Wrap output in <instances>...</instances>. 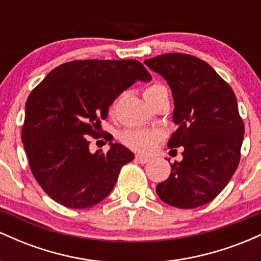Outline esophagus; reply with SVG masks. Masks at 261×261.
Returning a JSON list of instances; mask_svg holds the SVG:
<instances>
[{
	"mask_svg": "<svg viewBox=\"0 0 261 261\" xmlns=\"http://www.w3.org/2000/svg\"><path fill=\"white\" fill-rule=\"evenodd\" d=\"M136 161L140 162L141 164H146V163H148V162H149V158L148 157H145V155H139V154H137L136 155Z\"/></svg>",
	"mask_w": 261,
	"mask_h": 261,
	"instance_id": "obj_1",
	"label": "esophagus"
}]
</instances>
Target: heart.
I'll list each match as a JSON object with an SVG mask.
<instances>
[{"instance_id": "heart-1", "label": "heart", "mask_w": 261, "mask_h": 261, "mask_svg": "<svg viewBox=\"0 0 261 261\" xmlns=\"http://www.w3.org/2000/svg\"><path fill=\"white\" fill-rule=\"evenodd\" d=\"M164 87L162 83L155 82L147 87L143 92V97H147L152 92ZM163 140V133L160 130H148V128H131L121 135V141L128 148L141 153H149L154 149L158 142Z\"/></svg>"}]
</instances>
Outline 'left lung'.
<instances>
[{"mask_svg": "<svg viewBox=\"0 0 261 261\" xmlns=\"http://www.w3.org/2000/svg\"><path fill=\"white\" fill-rule=\"evenodd\" d=\"M145 64L167 80L174 99L178 128L169 148H182L167 180L155 188L162 201L195 208L216 197L234 174L244 122L233 89L207 62L188 54H164ZM176 151V149H174Z\"/></svg>", "mask_w": 261, "mask_h": 261, "instance_id": "8db88e82", "label": "left lung"}]
</instances>
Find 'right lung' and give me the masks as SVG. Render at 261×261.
Instances as JSON below:
<instances>
[{
  "mask_svg": "<svg viewBox=\"0 0 261 261\" xmlns=\"http://www.w3.org/2000/svg\"><path fill=\"white\" fill-rule=\"evenodd\" d=\"M139 80L151 74L137 60H76L50 71L29 94L22 141L35 180L56 202L97 205L134 160L120 143L91 153L87 136H99L109 107Z\"/></svg>",
  "mask_w": 261,
  "mask_h": 261,
  "instance_id": "add662e5",
  "label": "right lung"
}]
</instances>
